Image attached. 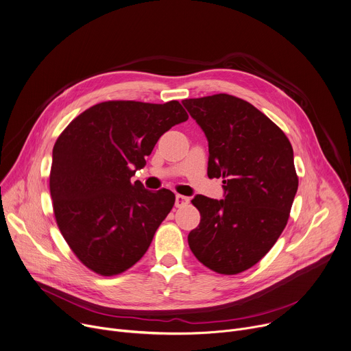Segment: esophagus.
Segmentation results:
<instances>
[{
    "label": "esophagus",
    "instance_id": "esophagus-1",
    "mask_svg": "<svg viewBox=\"0 0 351 351\" xmlns=\"http://www.w3.org/2000/svg\"><path fill=\"white\" fill-rule=\"evenodd\" d=\"M190 203V199L186 197V196H182V195H176V199H175V206L178 208H182L184 206H187Z\"/></svg>",
    "mask_w": 351,
    "mask_h": 351
}]
</instances>
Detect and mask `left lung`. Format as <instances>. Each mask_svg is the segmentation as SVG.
I'll list each match as a JSON object with an SVG mask.
<instances>
[{
	"label": "left lung",
	"instance_id": "8db88e82",
	"mask_svg": "<svg viewBox=\"0 0 351 351\" xmlns=\"http://www.w3.org/2000/svg\"><path fill=\"white\" fill-rule=\"evenodd\" d=\"M208 140V178H222L224 200L196 196L200 224L190 250L210 270L232 276L263 259L289 221L298 189L294 152L277 124L228 93L182 102Z\"/></svg>",
	"mask_w": 351,
	"mask_h": 351
}]
</instances>
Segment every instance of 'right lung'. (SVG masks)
<instances>
[{"label":"right lung","instance_id":"1","mask_svg":"<svg viewBox=\"0 0 351 351\" xmlns=\"http://www.w3.org/2000/svg\"><path fill=\"white\" fill-rule=\"evenodd\" d=\"M189 114L178 101H106L78 114L53 148L50 195L57 227L99 276L134 266L175 204L168 189L132 182L156 141Z\"/></svg>","mask_w":351,"mask_h":351}]
</instances>
